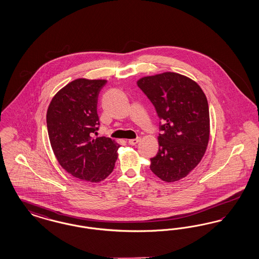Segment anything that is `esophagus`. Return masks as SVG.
Wrapping results in <instances>:
<instances>
[{
	"mask_svg": "<svg viewBox=\"0 0 259 259\" xmlns=\"http://www.w3.org/2000/svg\"><path fill=\"white\" fill-rule=\"evenodd\" d=\"M140 138H136V139H132V140H129L128 141V143L131 145V146H135V145H137L139 142H140Z\"/></svg>",
	"mask_w": 259,
	"mask_h": 259,
	"instance_id": "34e87169",
	"label": "esophagus"
}]
</instances>
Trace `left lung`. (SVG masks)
I'll use <instances>...</instances> for the list:
<instances>
[{"instance_id":"8db88e82","label":"left lung","mask_w":259,"mask_h":259,"mask_svg":"<svg viewBox=\"0 0 259 259\" xmlns=\"http://www.w3.org/2000/svg\"><path fill=\"white\" fill-rule=\"evenodd\" d=\"M137 84L162 122L159 150L150 158V170L164 182H177L197 166L207 149L209 113L206 95L194 80L171 72L142 77Z\"/></svg>"}]
</instances>
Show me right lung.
Wrapping results in <instances>:
<instances>
[{
  "label": "right lung",
  "instance_id": "1",
  "mask_svg": "<svg viewBox=\"0 0 259 259\" xmlns=\"http://www.w3.org/2000/svg\"><path fill=\"white\" fill-rule=\"evenodd\" d=\"M105 79L78 78L52 98L47 125L52 150L73 177L89 183L105 180L113 170L119 145L99 137L97 103Z\"/></svg>",
  "mask_w": 259,
  "mask_h": 259
}]
</instances>
